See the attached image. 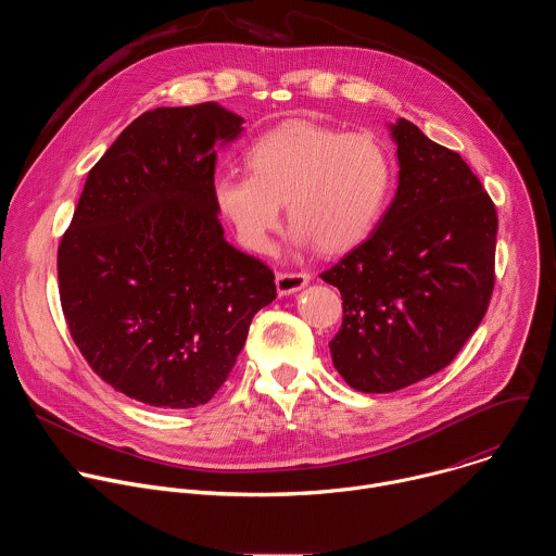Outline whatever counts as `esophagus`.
Listing matches in <instances>:
<instances>
[{
  "label": "esophagus",
  "mask_w": 556,
  "mask_h": 556,
  "mask_svg": "<svg viewBox=\"0 0 556 556\" xmlns=\"http://www.w3.org/2000/svg\"><path fill=\"white\" fill-rule=\"evenodd\" d=\"M309 281V275L307 273H277V292L283 296V294H292V292H299L301 288H305Z\"/></svg>",
  "instance_id": "obj_1"
}]
</instances>
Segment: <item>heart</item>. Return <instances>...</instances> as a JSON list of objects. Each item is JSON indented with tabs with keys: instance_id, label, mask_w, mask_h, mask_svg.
<instances>
[{
	"instance_id": "b5f03b06",
	"label": "heart",
	"mask_w": 556,
	"mask_h": 556,
	"mask_svg": "<svg viewBox=\"0 0 556 556\" xmlns=\"http://www.w3.org/2000/svg\"><path fill=\"white\" fill-rule=\"evenodd\" d=\"M244 161L249 174H219L211 195L253 253L270 251L283 202L296 242L332 255L356 249L378 226L395 180L393 157L378 136L309 121L266 129Z\"/></svg>"
}]
</instances>
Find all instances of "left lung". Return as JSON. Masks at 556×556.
<instances>
[{"label":"left lung","instance_id":"8db88e82","mask_svg":"<svg viewBox=\"0 0 556 556\" xmlns=\"http://www.w3.org/2000/svg\"><path fill=\"white\" fill-rule=\"evenodd\" d=\"M391 129L399 191L367 240L321 273L343 299L332 363L363 393L444 369L482 324L495 288L497 211L480 178L414 123Z\"/></svg>","mask_w":556,"mask_h":556}]
</instances>
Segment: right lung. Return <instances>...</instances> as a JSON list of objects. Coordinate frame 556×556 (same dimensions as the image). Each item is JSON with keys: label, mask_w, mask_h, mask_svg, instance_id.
Returning a JSON list of instances; mask_svg holds the SVG:
<instances>
[{"label": "right lung", "mask_w": 556, "mask_h": 556, "mask_svg": "<svg viewBox=\"0 0 556 556\" xmlns=\"http://www.w3.org/2000/svg\"><path fill=\"white\" fill-rule=\"evenodd\" d=\"M244 118L208 101L155 108L90 169L61 237L65 324L94 374L149 407L208 403L240 356L275 273L224 240L217 140Z\"/></svg>", "instance_id": "right-lung-1"}]
</instances>
